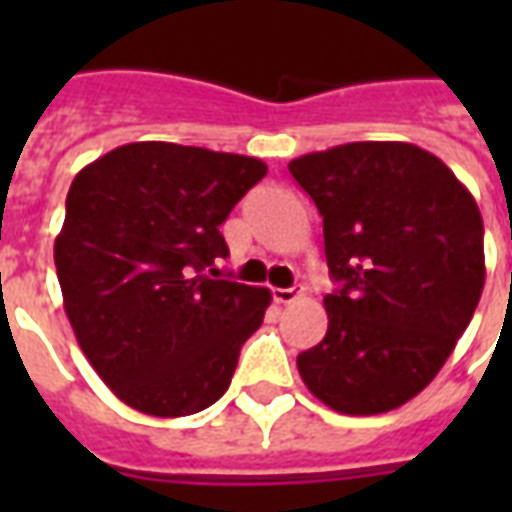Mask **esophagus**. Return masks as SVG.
Returning <instances> with one entry per match:
<instances>
[{
	"mask_svg": "<svg viewBox=\"0 0 512 512\" xmlns=\"http://www.w3.org/2000/svg\"><path fill=\"white\" fill-rule=\"evenodd\" d=\"M300 297H303V287H287V289H281V287H276L273 289V300H276V303H295V300H300Z\"/></svg>",
	"mask_w": 512,
	"mask_h": 512,
	"instance_id": "34e87169",
	"label": "esophagus"
}]
</instances>
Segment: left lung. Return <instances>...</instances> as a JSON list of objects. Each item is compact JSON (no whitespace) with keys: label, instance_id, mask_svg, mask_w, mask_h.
<instances>
[{"label":"left lung","instance_id":"8db88e82","mask_svg":"<svg viewBox=\"0 0 512 512\" xmlns=\"http://www.w3.org/2000/svg\"><path fill=\"white\" fill-rule=\"evenodd\" d=\"M324 217L340 289L327 335L297 356L313 396L340 414H382L446 364L484 292V220L438 156L390 140L345 143L289 162Z\"/></svg>","mask_w":512,"mask_h":512}]
</instances>
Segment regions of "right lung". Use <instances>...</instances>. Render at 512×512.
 <instances>
[{"label":"right lung","instance_id":"obj_1","mask_svg":"<svg viewBox=\"0 0 512 512\" xmlns=\"http://www.w3.org/2000/svg\"><path fill=\"white\" fill-rule=\"evenodd\" d=\"M268 172L260 159L162 140L87 164L66 196L55 268L79 348L116 398L185 417L223 396L271 292L212 279L220 225Z\"/></svg>","mask_w":512,"mask_h":512}]
</instances>
